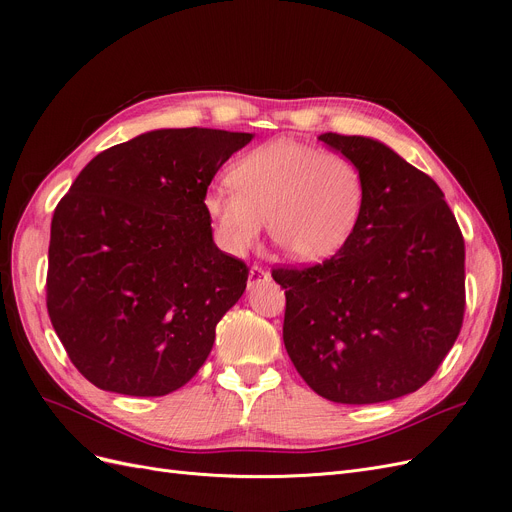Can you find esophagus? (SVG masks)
I'll list each match as a JSON object with an SVG mask.
<instances>
[{
  "mask_svg": "<svg viewBox=\"0 0 512 512\" xmlns=\"http://www.w3.org/2000/svg\"><path fill=\"white\" fill-rule=\"evenodd\" d=\"M267 280H270V274H267L265 270H261V267L253 265L251 270H249V282H247V286H249V288H255V286H259L261 282H267Z\"/></svg>",
  "mask_w": 512,
  "mask_h": 512,
  "instance_id": "obj_1",
  "label": "esophagus"
}]
</instances>
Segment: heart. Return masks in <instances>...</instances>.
<instances>
[{
    "instance_id": "obj_1",
    "label": "heart",
    "mask_w": 512,
    "mask_h": 512,
    "mask_svg": "<svg viewBox=\"0 0 512 512\" xmlns=\"http://www.w3.org/2000/svg\"><path fill=\"white\" fill-rule=\"evenodd\" d=\"M228 188H211L203 209L215 240L245 255L270 222L274 245L303 263L334 257L353 236L363 211V176L351 159L280 137L242 155Z\"/></svg>"
}]
</instances>
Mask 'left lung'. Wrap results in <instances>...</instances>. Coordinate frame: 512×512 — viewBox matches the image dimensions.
Returning a JSON list of instances; mask_svg holds the SVG:
<instances>
[{"label":"left lung","mask_w":512,"mask_h":512,"mask_svg":"<svg viewBox=\"0 0 512 512\" xmlns=\"http://www.w3.org/2000/svg\"><path fill=\"white\" fill-rule=\"evenodd\" d=\"M363 176L346 245L307 270H274L286 290L284 346L307 386L342 405L419 390L463 326L465 242L440 186L388 145L321 134Z\"/></svg>","instance_id":"left-lung-1"}]
</instances>
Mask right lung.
<instances>
[{"mask_svg": "<svg viewBox=\"0 0 512 512\" xmlns=\"http://www.w3.org/2000/svg\"><path fill=\"white\" fill-rule=\"evenodd\" d=\"M251 132L159 128L105 149L51 220L47 311L101 390L166 396L211 353L249 270L218 249L203 197Z\"/></svg>", "mask_w": 512, "mask_h": 512, "instance_id": "1", "label": "right lung"}]
</instances>
